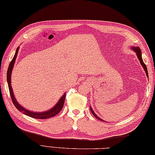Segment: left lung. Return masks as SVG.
I'll return each mask as SVG.
<instances>
[{"label": "left lung", "instance_id": "1", "mask_svg": "<svg viewBox=\"0 0 155 155\" xmlns=\"http://www.w3.org/2000/svg\"><path fill=\"white\" fill-rule=\"evenodd\" d=\"M133 50H134V51L136 52L137 53V57H138V58L139 59V61H140V64H141V65L143 66V68L144 69V71H145V72H146V74H147V77L149 78V74H148V71H147V66H146V64L144 63V62H143V58H142V55H141V51H140V48L139 47H133ZM91 112H92V113H93V114L94 115V116L96 117V118H97V119H98V120H102V121H103V120L101 119V118H100L99 117H98L97 115L95 114L94 112H93V109H92V108L91 107Z\"/></svg>", "mask_w": 155, "mask_h": 155}]
</instances>
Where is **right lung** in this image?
Segmentation results:
<instances>
[{"label":"right lung","instance_id":"right-lung-1","mask_svg":"<svg viewBox=\"0 0 155 155\" xmlns=\"http://www.w3.org/2000/svg\"><path fill=\"white\" fill-rule=\"evenodd\" d=\"M18 47L16 48V51L15 52V54L13 57L12 60L10 62V64L8 66V68L7 71V74H6V78H7V83L8 85V89H9V93L10 94H11V97L13 104L15 106V107L17 108V109L20 111L22 112L23 114H25L27 116H29L31 117H32L34 118H38V119H47V118H51L52 117H54L56 115H57L61 110L62 109V107L64 106V101H65V94L62 97L59 101L58 102V103L57 104L56 106H54L53 108H51V110H47L43 112V113H34V112H31L29 111L27 109H25V108H23L20 105L18 102L16 101V98L14 96V93H13L12 91V88L11 87V73H12V70L13 68V66H14L15 62V59L16 58V56H17V53L18 51Z\"/></svg>","mask_w":155,"mask_h":155}]
</instances>
